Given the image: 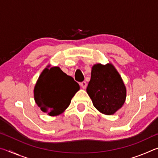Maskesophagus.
I'll use <instances>...</instances> for the list:
<instances>
[{"instance_id":"esophagus-1","label":"esophagus","mask_w":158,"mask_h":158,"mask_svg":"<svg viewBox=\"0 0 158 158\" xmlns=\"http://www.w3.org/2000/svg\"><path fill=\"white\" fill-rule=\"evenodd\" d=\"M80 85H81L82 89H85V88L87 87V84H86V82H85V81H83V82H81V83H80Z\"/></svg>"}]
</instances>
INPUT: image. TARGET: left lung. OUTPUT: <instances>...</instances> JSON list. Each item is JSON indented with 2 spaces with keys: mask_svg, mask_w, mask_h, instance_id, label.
<instances>
[{
  "mask_svg": "<svg viewBox=\"0 0 158 158\" xmlns=\"http://www.w3.org/2000/svg\"><path fill=\"white\" fill-rule=\"evenodd\" d=\"M86 91L93 106L106 115L114 114L121 109L126 98L124 83L111 63H98L93 66Z\"/></svg>",
  "mask_w": 158,
  "mask_h": 158,
  "instance_id": "1",
  "label": "left lung"
}]
</instances>
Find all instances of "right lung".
<instances>
[{"instance_id": "add662e5", "label": "right lung", "mask_w": 158, "mask_h": 158, "mask_svg": "<svg viewBox=\"0 0 158 158\" xmlns=\"http://www.w3.org/2000/svg\"><path fill=\"white\" fill-rule=\"evenodd\" d=\"M48 65L40 75L34 89V98L41 110L51 116L65 110L79 85L58 67Z\"/></svg>"}]
</instances>
